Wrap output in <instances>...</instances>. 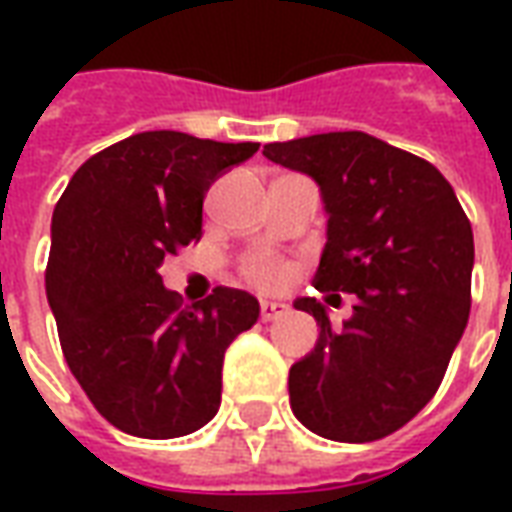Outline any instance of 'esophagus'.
Listing matches in <instances>:
<instances>
[{"instance_id": "obj_1", "label": "esophagus", "mask_w": 512, "mask_h": 512, "mask_svg": "<svg viewBox=\"0 0 512 512\" xmlns=\"http://www.w3.org/2000/svg\"><path fill=\"white\" fill-rule=\"evenodd\" d=\"M285 312H288V304H282V301H260V318L263 321H277Z\"/></svg>"}]
</instances>
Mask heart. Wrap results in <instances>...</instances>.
Here are the masks:
<instances>
[{
  "label": "heart",
  "mask_w": 512,
  "mask_h": 512,
  "mask_svg": "<svg viewBox=\"0 0 512 512\" xmlns=\"http://www.w3.org/2000/svg\"><path fill=\"white\" fill-rule=\"evenodd\" d=\"M246 274H249V279H252L255 285H260V288H277V285H282V282L288 279V268L282 266V263H277V260L263 257V260H255L252 266L246 268Z\"/></svg>",
  "instance_id": "1"
}]
</instances>
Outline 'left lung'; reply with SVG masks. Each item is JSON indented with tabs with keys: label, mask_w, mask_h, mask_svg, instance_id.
I'll use <instances>...</instances> for the list:
<instances>
[{
	"label": "left lung",
	"mask_w": 512,
	"mask_h": 512,
	"mask_svg": "<svg viewBox=\"0 0 512 512\" xmlns=\"http://www.w3.org/2000/svg\"><path fill=\"white\" fill-rule=\"evenodd\" d=\"M263 156L318 183L329 219L315 288L359 299L337 329L323 304L293 301L321 334L290 367V408L323 439H384L436 395L461 343L472 224L439 169L362 131L274 142Z\"/></svg>",
	"instance_id": "left-lung-1"
}]
</instances>
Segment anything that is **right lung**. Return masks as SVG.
I'll return each instance as SVG.
<instances>
[{
  "instance_id": "right-lung-1",
  "label": "right lung",
  "mask_w": 512,
  "mask_h": 512,
  "mask_svg": "<svg viewBox=\"0 0 512 512\" xmlns=\"http://www.w3.org/2000/svg\"><path fill=\"white\" fill-rule=\"evenodd\" d=\"M257 142L145 131L87 158L51 216L46 296L62 354L93 406L139 439L208 425L227 345L260 315L252 293L216 288L180 307L158 268L202 233V200Z\"/></svg>"
}]
</instances>
